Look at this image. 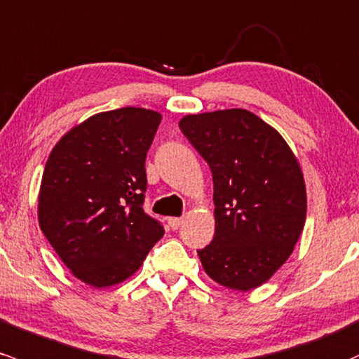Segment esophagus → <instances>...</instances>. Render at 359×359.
<instances>
[{
	"instance_id": "34e87169",
	"label": "esophagus",
	"mask_w": 359,
	"mask_h": 359,
	"mask_svg": "<svg viewBox=\"0 0 359 359\" xmlns=\"http://www.w3.org/2000/svg\"><path fill=\"white\" fill-rule=\"evenodd\" d=\"M180 224H182V218H168V226H170L172 230H177Z\"/></svg>"
}]
</instances>
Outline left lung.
<instances>
[{"mask_svg": "<svg viewBox=\"0 0 359 359\" xmlns=\"http://www.w3.org/2000/svg\"><path fill=\"white\" fill-rule=\"evenodd\" d=\"M180 131L210 165L215 238L198 250L212 281L249 291L283 266L306 218V187L283 136L245 109L191 114Z\"/></svg>", "mask_w": 359, "mask_h": 359, "instance_id": "8db88e82", "label": "left lung"}]
</instances>
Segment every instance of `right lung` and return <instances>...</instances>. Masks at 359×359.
<instances>
[{
	"instance_id": "1",
	"label": "right lung",
	"mask_w": 359,
	"mask_h": 359,
	"mask_svg": "<svg viewBox=\"0 0 359 359\" xmlns=\"http://www.w3.org/2000/svg\"><path fill=\"white\" fill-rule=\"evenodd\" d=\"M161 114L122 107L69 129L47 158L39 224L65 266L93 288L119 285L163 237L143 210L144 160Z\"/></svg>"
}]
</instances>
